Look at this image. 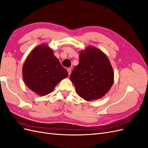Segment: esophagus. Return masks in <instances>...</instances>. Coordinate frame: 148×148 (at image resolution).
Returning a JSON list of instances; mask_svg holds the SVG:
<instances>
[{
    "label": "esophagus",
    "instance_id": "obj_1",
    "mask_svg": "<svg viewBox=\"0 0 148 148\" xmlns=\"http://www.w3.org/2000/svg\"><path fill=\"white\" fill-rule=\"evenodd\" d=\"M67 71H68L69 75H70L71 74V69L70 68H69L68 69H67Z\"/></svg>",
    "mask_w": 148,
    "mask_h": 148
}]
</instances>
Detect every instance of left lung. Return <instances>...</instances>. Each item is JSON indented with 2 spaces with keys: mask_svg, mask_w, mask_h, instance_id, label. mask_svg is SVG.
Instances as JSON below:
<instances>
[{
  "mask_svg": "<svg viewBox=\"0 0 148 148\" xmlns=\"http://www.w3.org/2000/svg\"><path fill=\"white\" fill-rule=\"evenodd\" d=\"M78 95L87 101L97 100L108 92L114 83L112 66L105 53L89 46L79 52V62L70 76Z\"/></svg>",
  "mask_w": 148,
  "mask_h": 148,
  "instance_id": "8db88e82",
  "label": "left lung"
}]
</instances>
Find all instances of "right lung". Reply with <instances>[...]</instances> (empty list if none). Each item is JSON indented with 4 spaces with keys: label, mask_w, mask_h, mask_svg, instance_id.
Segmentation results:
<instances>
[{
    "label": "right lung",
    "mask_w": 148,
    "mask_h": 148,
    "mask_svg": "<svg viewBox=\"0 0 148 148\" xmlns=\"http://www.w3.org/2000/svg\"><path fill=\"white\" fill-rule=\"evenodd\" d=\"M25 83L39 96H46L68 77L53 52L46 44H41L31 52L22 69Z\"/></svg>",
    "instance_id": "right-lung-1"
}]
</instances>
